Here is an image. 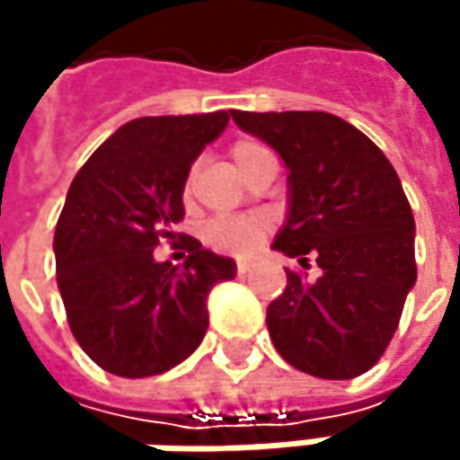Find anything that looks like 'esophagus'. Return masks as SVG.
<instances>
[{
    "label": "esophagus",
    "mask_w": 460,
    "mask_h": 460,
    "mask_svg": "<svg viewBox=\"0 0 460 460\" xmlns=\"http://www.w3.org/2000/svg\"><path fill=\"white\" fill-rule=\"evenodd\" d=\"M250 269H252V263H250L247 258H239V261H236V271H239V274H247Z\"/></svg>",
    "instance_id": "esophagus-1"
}]
</instances>
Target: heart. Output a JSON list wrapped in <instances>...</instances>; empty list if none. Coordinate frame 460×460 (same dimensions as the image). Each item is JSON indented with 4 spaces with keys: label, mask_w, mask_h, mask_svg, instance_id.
<instances>
[{
    "label": "heart",
    "mask_w": 460,
    "mask_h": 460,
    "mask_svg": "<svg viewBox=\"0 0 460 460\" xmlns=\"http://www.w3.org/2000/svg\"><path fill=\"white\" fill-rule=\"evenodd\" d=\"M258 151H263V146L255 143V140H239V143H234V146H231V159H234L236 170L242 172L244 164H247ZM263 229H266V221H263L261 216L218 218V221L208 224V229H205V242H208L210 247L221 250V252L244 255V252H250V250L258 244Z\"/></svg>",
    "instance_id": "obj_1"
}]
</instances>
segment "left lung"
I'll return each instance as SVG.
<instances>
[{"mask_svg": "<svg viewBox=\"0 0 460 460\" xmlns=\"http://www.w3.org/2000/svg\"><path fill=\"white\" fill-rule=\"evenodd\" d=\"M288 167V218L274 250L317 261V279L288 271L269 304V335L293 367L357 378L386 351L415 285V221L400 175L354 125L324 111H231Z\"/></svg>", "mask_w": 460, "mask_h": 460, "instance_id": "obj_1", "label": "left lung"}]
</instances>
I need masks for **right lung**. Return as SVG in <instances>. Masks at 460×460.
I'll return each mask as SVG.
<instances>
[{
    "mask_svg": "<svg viewBox=\"0 0 460 460\" xmlns=\"http://www.w3.org/2000/svg\"><path fill=\"white\" fill-rule=\"evenodd\" d=\"M229 111L122 125L76 172L55 226V271L84 354L122 378L159 376L197 351L208 296L236 277L234 258L189 244L183 266L156 261L183 218V186Z\"/></svg>",
    "mask_w": 460,
    "mask_h": 460,
    "instance_id": "1",
    "label": "right lung"
}]
</instances>
